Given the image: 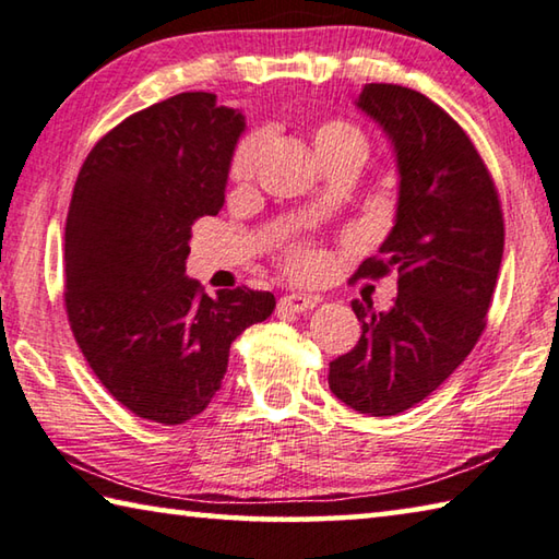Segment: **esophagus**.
<instances>
[{"instance_id": "esophagus-1", "label": "esophagus", "mask_w": 559, "mask_h": 559, "mask_svg": "<svg viewBox=\"0 0 559 559\" xmlns=\"http://www.w3.org/2000/svg\"><path fill=\"white\" fill-rule=\"evenodd\" d=\"M317 301H319V297L292 292V295H285L280 299V305H282V309H289V312H307V309H312Z\"/></svg>"}]
</instances>
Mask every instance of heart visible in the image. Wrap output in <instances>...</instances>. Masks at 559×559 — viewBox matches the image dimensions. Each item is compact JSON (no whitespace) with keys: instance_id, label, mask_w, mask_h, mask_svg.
I'll return each mask as SVG.
<instances>
[{"instance_id":"obj_1","label":"heart","mask_w":559,"mask_h":559,"mask_svg":"<svg viewBox=\"0 0 559 559\" xmlns=\"http://www.w3.org/2000/svg\"><path fill=\"white\" fill-rule=\"evenodd\" d=\"M264 133H252L237 145L233 163H230V178L233 180H250L254 176V170L260 166L262 151H264ZM312 143L314 151L319 155V160H329V158H342V155H354V158L364 160L366 155V135L359 126H354L349 121H342V118H329V121L319 123L312 133ZM319 264V258L312 250H305V247H297V250L289 252V267L297 274H307L312 272Z\"/></svg>"}]
</instances>
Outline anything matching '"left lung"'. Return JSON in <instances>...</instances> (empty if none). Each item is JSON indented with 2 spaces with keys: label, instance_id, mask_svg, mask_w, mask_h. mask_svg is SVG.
Wrapping results in <instances>:
<instances>
[{
  "label": "left lung",
  "instance_id": "8db88e82",
  "mask_svg": "<svg viewBox=\"0 0 559 559\" xmlns=\"http://www.w3.org/2000/svg\"><path fill=\"white\" fill-rule=\"evenodd\" d=\"M356 108L386 133L399 170L396 219L356 277L393 272L399 295L379 314L352 301L361 336L329 364V389L359 414L396 416L441 386L486 329L506 227L486 163L441 106L366 84Z\"/></svg>",
  "mask_w": 559,
  "mask_h": 559
}]
</instances>
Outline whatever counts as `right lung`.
Listing matches in <instances>:
<instances>
[{
	"mask_svg": "<svg viewBox=\"0 0 559 559\" xmlns=\"http://www.w3.org/2000/svg\"><path fill=\"white\" fill-rule=\"evenodd\" d=\"M245 131L240 108L188 91L128 116L73 186L63 245L67 314L98 381L131 414L178 426L203 414L230 344L274 312L272 292L186 277L190 227L217 215Z\"/></svg>",
	"mask_w": 559,
	"mask_h": 559,
	"instance_id": "add662e5",
	"label": "right lung"
}]
</instances>
